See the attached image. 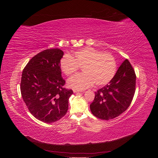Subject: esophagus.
<instances>
[{"label":"esophagus","mask_w":158,"mask_h":158,"mask_svg":"<svg viewBox=\"0 0 158 158\" xmlns=\"http://www.w3.org/2000/svg\"><path fill=\"white\" fill-rule=\"evenodd\" d=\"M73 92L74 93H79V92H82V91L77 89H73Z\"/></svg>","instance_id":"obj_1"}]
</instances>
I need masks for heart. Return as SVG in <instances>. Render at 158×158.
Returning a JSON list of instances; mask_svg holds the SVG:
<instances>
[{"label": "heart", "mask_w": 158, "mask_h": 158, "mask_svg": "<svg viewBox=\"0 0 158 158\" xmlns=\"http://www.w3.org/2000/svg\"><path fill=\"white\" fill-rule=\"evenodd\" d=\"M59 66L66 76L73 75L82 67L84 73L76 74L68 80L70 87L80 89L89 88L94 84L97 86L108 84L117 70L116 60L112 54L91 47L74 51L73 56L64 55L60 60Z\"/></svg>", "instance_id": "b5f03b06"}]
</instances>
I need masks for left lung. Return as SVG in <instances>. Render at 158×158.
Instances as JSON below:
<instances>
[{
    "mask_svg": "<svg viewBox=\"0 0 158 158\" xmlns=\"http://www.w3.org/2000/svg\"><path fill=\"white\" fill-rule=\"evenodd\" d=\"M136 74L126 59L108 84L95 92L90 110L96 117L109 120L125 112L132 101L136 90Z\"/></svg>",
    "mask_w": 158,
    "mask_h": 158,
    "instance_id": "1",
    "label": "left lung"
}]
</instances>
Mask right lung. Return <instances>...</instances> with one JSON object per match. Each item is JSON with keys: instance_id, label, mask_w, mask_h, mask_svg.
I'll list each match as a JSON object with an SVG mask.
<instances>
[{"instance_id": "right-lung-1", "label": "right lung", "mask_w": 158, "mask_h": 158, "mask_svg": "<svg viewBox=\"0 0 158 158\" xmlns=\"http://www.w3.org/2000/svg\"><path fill=\"white\" fill-rule=\"evenodd\" d=\"M64 52L59 49L43 51L23 69L20 83L22 97L32 115L51 123L64 117L72 89L64 87L59 62Z\"/></svg>"}]
</instances>
